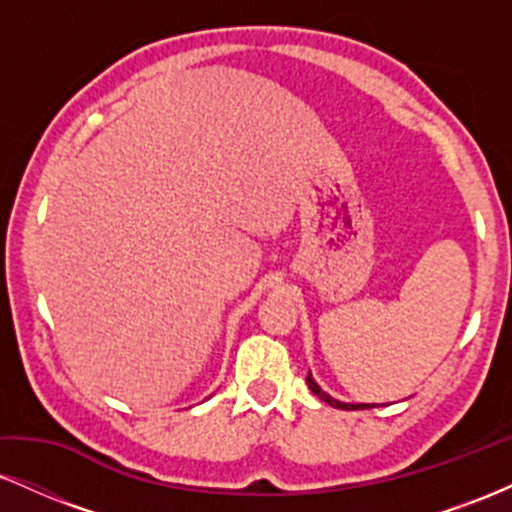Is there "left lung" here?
<instances>
[{"label": "left lung", "instance_id": "8db88e82", "mask_svg": "<svg viewBox=\"0 0 512 512\" xmlns=\"http://www.w3.org/2000/svg\"><path fill=\"white\" fill-rule=\"evenodd\" d=\"M305 380H308V387H310V390H313L315 395L322 399V402L330 404V407H337V409H370V407H375V404H346V402H339V399H334V397L327 395V392L322 390V387L315 383L313 375H310V373H308V378H305Z\"/></svg>", "mask_w": 512, "mask_h": 512}]
</instances>
